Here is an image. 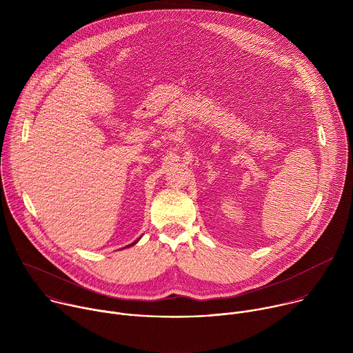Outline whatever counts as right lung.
<instances>
[{
	"instance_id": "obj_1",
	"label": "right lung",
	"mask_w": 353,
	"mask_h": 353,
	"mask_svg": "<svg viewBox=\"0 0 353 353\" xmlns=\"http://www.w3.org/2000/svg\"><path fill=\"white\" fill-rule=\"evenodd\" d=\"M135 243H137V241H135ZM135 243H132V244H135ZM130 245H131V244H130Z\"/></svg>"
}]
</instances>
